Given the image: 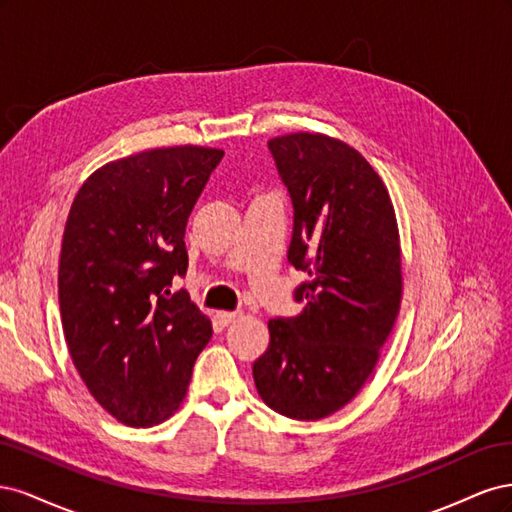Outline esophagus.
<instances>
[{"instance_id":"obj_1","label":"esophagus","mask_w":512,"mask_h":512,"mask_svg":"<svg viewBox=\"0 0 512 512\" xmlns=\"http://www.w3.org/2000/svg\"><path fill=\"white\" fill-rule=\"evenodd\" d=\"M239 318V312H218V320L222 324H230Z\"/></svg>"}]
</instances>
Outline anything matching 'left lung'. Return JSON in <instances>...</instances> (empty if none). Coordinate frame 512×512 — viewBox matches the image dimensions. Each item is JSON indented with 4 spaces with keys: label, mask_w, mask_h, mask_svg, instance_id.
<instances>
[{
    "label": "left lung",
    "mask_w": 512,
    "mask_h": 512,
    "mask_svg": "<svg viewBox=\"0 0 512 512\" xmlns=\"http://www.w3.org/2000/svg\"><path fill=\"white\" fill-rule=\"evenodd\" d=\"M269 149L294 207L288 262L307 273L305 307L269 320L252 371L265 404L297 421L342 410L374 371L401 303V247L389 190L359 151L327 134Z\"/></svg>",
    "instance_id": "8db88e82"
}]
</instances>
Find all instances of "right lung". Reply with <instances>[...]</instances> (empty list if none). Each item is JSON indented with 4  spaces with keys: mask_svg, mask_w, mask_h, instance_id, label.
<instances>
[{
    "mask_svg": "<svg viewBox=\"0 0 512 512\" xmlns=\"http://www.w3.org/2000/svg\"><path fill=\"white\" fill-rule=\"evenodd\" d=\"M222 149L134 153L87 177L59 258L61 327L89 393L130 427L158 425L188 393L211 320L185 290V226Z\"/></svg>",
    "mask_w": 512,
    "mask_h": 512,
    "instance_id": "obj_1",
    "label": "right lung"
}]
</instances>
